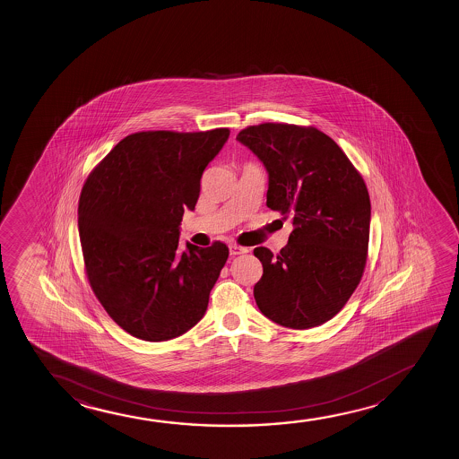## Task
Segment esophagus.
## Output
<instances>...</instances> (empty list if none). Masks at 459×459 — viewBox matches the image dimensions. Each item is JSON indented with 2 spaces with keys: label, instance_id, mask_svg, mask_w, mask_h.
Returning a JSON list of instances; mask_svg holds the SVG:
<instances>
[{
  "label": "esophagus",
  "instance_id": "1",
  "mask_svg": "<svg viewBox=\"0 0 459 459\" xmlns=\"http://www.w3.org/2000/svg\"><path fill=\"white\" fill-rule=\"evenodd\" d=\"M229 251H230V255H241V254L249 252V249L247 247H241L238 245H230L229 246Z\"/></svg>",
  "mask_w": 459,
  "mask_h": 459
}]
</instances>
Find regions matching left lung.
<instances>
[{
	"label": "left lung",
	"mask_w": 459,
	"mask_h": 459,
	"mask_svg": "<svg viewBox=\"0 0 459 459\" xmlns=\"http://www.w3.org/2000/svg\"><path fill=\"white\" fill-rule=\"evenodd\" d=\"M237 141L268 172V208L293 221L277 255L254 249L264 264L254 287L258 308L281 326H320L339 314L364 273L371 218L364 180L316 128L262 124L241 130Z\"/></svg>",
	"instance_id": "8db88e82"
}]
</instances>
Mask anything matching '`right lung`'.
Segmentation results:
<instances>
[{
  "label": "right lung",
  "instance_id": "right-lung-1",
  "mask_svg": "<svg viewBox=\"0 0 459 459\" xmlns=\"http://www.w3.org/2000/svg\"><path fill=\"white\" fill-rule=\"evenodd\" d=\"M230 132L134 133L122 139L82 186L78 230L89 282L108 315L145 342L188 333L229 257L224 243H186L201 178Z\"/></svg>",
  "mask_w": 459,
  "mask_h": 459
}]
</instances>
